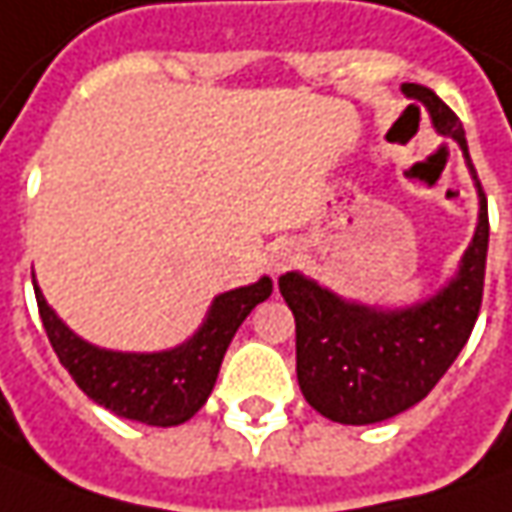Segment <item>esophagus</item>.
I'll return each instance as SVG.
<instances>
[{"label": "esophagus", "mask_w": 512, "mask_h": 512, "mask_svg": "<svg viewBox=\"0 0 512 512\" xmlns=\"http://www.w3.org/2000/svg\"><path fill=\"white\" fill-rule=\"evenodd\" d=\"M294 260H297V249H294L291 243H283V246H274L272 255H269V269L280 274V272H283V269H289Z\"/></svg>", "instance_id": "esophagus-1"}]
</instances>
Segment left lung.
Segmentation results:
<instances>
[{
    "instance_id": "left-lung-1",
    "label": "left lung",
    "mask_w": 512,
    "mask_h": 512,
    "mask_svg": "<svg viewBox=\"0 0 512 512\" xmlns=\"http://www.w3.org/2000/svg\"><path fill=\"white\" fill-rule=\"evenodd\" d=\"M402 93L453 138L476 186V232L456 272L439 289L405 306H371L331 291L303 272L280 274V294L297 326V382L314 411L340 425H374L414 408L445 377L476 326L487 263V198L467 152L462 121L422 84Z\"/></svg>"
}]
</instances>
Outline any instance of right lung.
I'll return each instance as SVG.
<instances>
[{"mask_svg":"<svg viewBox=\"0 0 512 512\" xmlns=\"http://www.w3.org/2000/svg\"><path fill=\"white\" fill-rule=\"evenodd\" d=\"M33 291L47 340L87 397L115 416L172 428L184 425L206 405L226 348L257 303L272 294V277L263 274L249 286L221 291L195 334L164 351H113L87 343L47 306L36 274Z\"/></svg>","mask_w":512,"mask_h":512,"instance_id":"add662e5","label":"right lung"}]
</instances>
